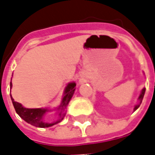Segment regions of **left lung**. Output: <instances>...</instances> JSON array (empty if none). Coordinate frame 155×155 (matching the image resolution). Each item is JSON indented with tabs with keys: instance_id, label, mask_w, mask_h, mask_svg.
I'll use <instances>...</instances> for the list:
<instances>
[{
	"instance_id": "1",
	"label": "left lung",
	"mask_w": 155,
	"mask_h": 155,
	"mask_svg": "<svg viewBox=\"0 0 155 155\" xmlns=\"http://www.w3.org/2000/svg\"><path fill=\"white\" fill-rule=\"evenodd\" d=\"M144 92H145V88H143V90H142V92H141V94H140V97H139V101H140V104H137V105H135V107H134V111L136 110L138 108L140 107V104L142 103V101H143V95H144Z\"/></svg>"
}]
</instances>
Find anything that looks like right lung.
<instances>
[{"label":"right lung","instance_id":"obj_1","mask_svg":"<svg viewBox=\"0 0 155 155\" xmlns=\"http://www.w3.org/2000/svg\"><path fill=\"white\" fill-rule=\"evenodd\" d=\"M75 83H70L68 84V85L65 87V90H64V96L63 97V100H62V104L60 106V108H58L59 110H61V113L59 114L61 119L59 120H57L56 122H54V123H45L43 121V115L48 110H45V109H27V108H25L22 106L21 104L16 102V101H14V99L12 97V103H13V105H14V108H15L16 113L19 114V116L21 117V119L25 120V122L31 124V125H34L35 127H39V128H47V127H51L54 124H56L60 123L61 120H63V118L64 116V114H63L62 112L64 110V109L66 108V106L69 104V102L71 101V99L73 96V94H74V87H75ZM12 86V82H11V87Z\"/></svg>","mask_w":155,"mask_h":155}]
</instances>
